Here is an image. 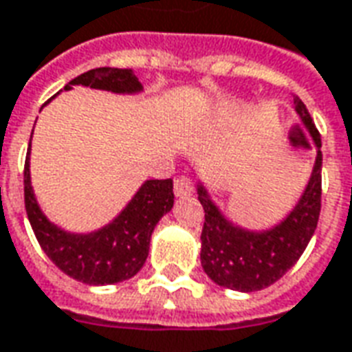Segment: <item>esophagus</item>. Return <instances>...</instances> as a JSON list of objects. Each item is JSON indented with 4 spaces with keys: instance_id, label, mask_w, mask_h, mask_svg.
I'll return each instance as SVG.
<instances>
[{
    "instance_id": "obj_1",
    "label": "esophagus",
    "mask_w": 352,
    "mask_h": 352,
    "mask_svg": "<svg viewBox=\"0 0 352 352\" xmlns=\"http://www.w3.org/2000/svg\"><path fill=\"white\" fill-rule=\"evenodd\" d=\"M173 190H175L177 196H190L194 192V181L186 175L177 177L175 183H173Z\"/></svg>"
}]
</instances>
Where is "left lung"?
<instances>
[{
    "instance_id": "1",
    "label": "left lung",
    "mask_w": 352,
    "mask_h": 352,
    "mask_svg": "<svg viewBox=\"0 0 352 352\" xmlns=\"http://www.w3.org/2000/svg\"><path fill=\"white\" fill-rule=\"evenodd\" d=\"M294 105L315 139L317 162L302 199L279 226L267 232L237 228L222 217L204 186H198V199L206 211L199 256L207 275L221 287L241 292H256L270 287L298 262L317 230L322 194L320 133L303 101L296 98Z\"/></svg>"
}]
</instances>
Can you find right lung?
Wrapping results in <instances>:
<instances>
[{"label": "right lung", "mask_w": 352, "mask_h": 352, "mask_svg": "<svg viewBox=\"0 0 352 352\" xmlns=\"http://www.w3.org/2000/svg\"><path fill=\"white\" fill-rule=\"evenodd\" d=\"M73 85L118 94L139 92L143 88L131 69L116 67L90 69L69 80L64 90H69ZM28 160L30 151L24 164V204L35 237L47 256L65 275L87 285H113L133 277L145 264L154 226L173 207V181H146L109 226L94 234L77 236L56 228L41 213L30 184Z\"/></svg>", "instance_id": "obj_1"}]
</instances>
